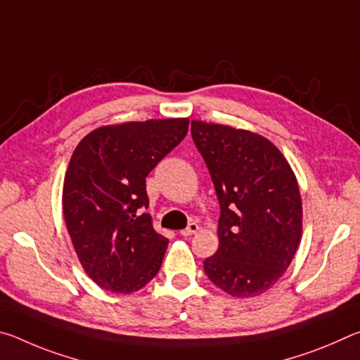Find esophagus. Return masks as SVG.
<instances>
[{
	"instance_id": "esophagus-1",
	"label": "esophagus",
	"mask_w": 360,
	"mask_h": 360,
	"mask_svg": "<svg viewBox=\"0 0 360 360\" xmlns=\"http://www.w3.org/2000/svg\"><path fill=\"white\" fill-rule=\"evenodd\" d=\"M197 231H198V224H197V222H191L184 230H181L179 233H181L182 236H191V235H193V233H197Z\"/></svg>"
}]
</instances>
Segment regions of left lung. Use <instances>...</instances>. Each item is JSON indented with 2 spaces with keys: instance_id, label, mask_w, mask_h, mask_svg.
I'll use <instances>...</instances> for the list:
<instances>
[{
  "instance_id": "1",
  "label": "left lung",
  "mask_w": 360,
  "mask_h": 360,
  "mask_svg": "<svg viewBox=\"0 0 360 360\" xmlns=\"http://www.w3.org/2000/svg\"><path fill=\"white\" fill-rule=\"evenodd\" d=\"M191 133L221 206L219 249L203 262L206 276L233 297L264 294L300 243L295 174L276 146L255 133L202 120H192Z\"/></svg>"
}]
</instances>
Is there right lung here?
Instances as JSON below:
<instances>
[{
    "label": "right lung",
    "instance_id": "right-lung-1",
    "mask_svg": "<svg viewBox=\"0 0 360 360\" xmlns=\"http://www.w3.org/2000/svg\"><path fill=\"white\" fill-rule=\"evenodd\" d=\"M188 130V119L101 127L71 155L63 216L79 262L100 288L130 294L162 266L168 240L152 229L146 178Z\"/></svg>",
    "mask_w": 360,
    "mask_h": 360
}]
</instances>
